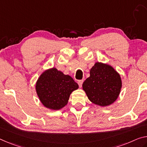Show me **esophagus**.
I'll return each instance as SVG.
<instances>
[{
  "label": "esophagus",
  "instance_id": "esophagus-1",
  "mask_svg": "<svg viewBox=\"0 0 147 147\" xmlns=\"http://www.w3.org/2000/svg\"><path fill=\"white\" fill-rule=\"evenodd\" d=\"M83 80H79V81H78V85H79V86H80V87H82V84H83Z\"/></svg>",
  "mask_w": 147,
  "mask_h": 147
}]
</instances>
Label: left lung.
<instances>
[{"instance_id": "8db88e82", "label": "left lung", "mask_w": 147, "mask_h": 147, "mask_svg": "<svg viewBox=\"0 0 147 147\" xmlns=\"http://www.w3.org/2000/svg\"><path fill=\"white\" fill-rule=\"evenodd\" d=\"M89 100L100 107H107L117 100L122 81L119 74L112 66L97 62L90 70V76L83 85Z\"/></svg>"}]
</instances>
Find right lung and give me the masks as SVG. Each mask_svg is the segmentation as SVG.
Returning a JSON list of instances; mask_svg holds the SVG:
<instances>
[{"label":"right lung","instance_id":"obj_1","mask_svg":"<svg viewBox=\"0 0 147 147\" xmlns=\"http://www.w3.org/2000/svg\"><path fill=\"white\" fill-rule=\"evenodd\" d=\"M79 88L69 75L56 67L47 69L36 82L35 91L42 105L49 109L58 110L66 106L71 92Z\"/></svg>","mask_w":147,"mask_h":147}]
</instances>
